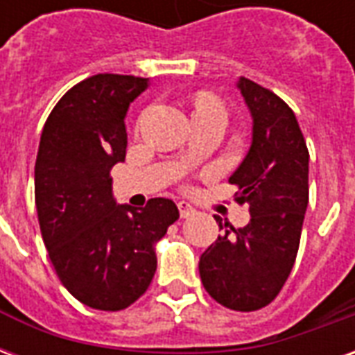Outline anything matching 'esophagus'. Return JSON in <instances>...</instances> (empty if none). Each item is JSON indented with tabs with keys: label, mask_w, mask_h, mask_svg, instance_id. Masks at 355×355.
Segmentation results:
<instances>
[{
	"label": "esophagus",
	"mask_w": 355,
	"mask_h": 355,
	"mask_svg": "<svg viewBox=\"0 0 355 355\" xmlns=\"http://www.w3.org/2000/svg\"><path fill=\"white\" fill-rule=\"evenodd\" d=\"M178 213H180V218H188L190 215H193V207L186 201H180L178 203Z\"/></svg>",
	"instance_id": "esophagus-1"
}]
</instances>
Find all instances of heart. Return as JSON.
I'll list each match as a JSON object with an SVG mask.
<instances>
[{
    "label": "heart",
    "mask_w": 355,
    "mask_h": 355,
    "mask_svg": "<svg viewBox=\"0 0 355 355\" xmlns=\"http://www.w3.org/2000/svg\"><path fill=\"white\" fill-rule=\"evenodd\" d=\"M211 110H218V112H224V106L220 104L218 98H215L213 94L201 93L198 94L196 98V108H193V114H201V112H211ZM226 114V112H224Z\"/></svg>",
    "instance_id": "b5f03b06"
}]
</instances>
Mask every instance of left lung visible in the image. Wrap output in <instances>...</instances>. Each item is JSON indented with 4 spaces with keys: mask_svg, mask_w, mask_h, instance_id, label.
<instances>
[{
    "mask_svg": "<svg viewBox=\"0 0 355 355\" xmlns=\"http://www.w3.org/2000/svg\"><path fill=\"white\" fill-rule=\"evenodd\" d=\"M239 91L253 116V142L230 177L236 201L249 207L243 228L216 223L223 236L200 259L201 283L218 304L254 312L287 282L308 207V148L295 112L270 89L241 78Z\"/></svg>",
    "mask_w": 355,
    "mask_h": 355,
    "instance_id": "8db88e82",
    "label": "left lung"
}]
</instances>
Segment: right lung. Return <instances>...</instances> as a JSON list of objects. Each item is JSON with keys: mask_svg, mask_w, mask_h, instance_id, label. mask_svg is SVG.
I'll return each instance as SVG.
<instances>
[{"mask_svg": "<svg viewBox=\"0 0 355 355\" xmlns=\"http://www.w3.org/2000/svg\"><path fill=\"white\" fill-rule=\"evenodd\" d=\"M148 80L96 73L73 85L45 121L35 159V207L58 279L80 302L119 312L154 279L155 243L177 223L171 200L116 205L110 171L127 150L125 114Z\"/></svg>", "mask_w": 355, "mask_h": 355, "instance_id": "1", "label": "right lung"}]
</instances>
